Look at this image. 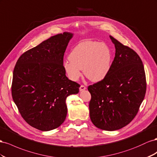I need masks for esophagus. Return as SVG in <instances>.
<instances>
[{
  "label": "esophagus",
  "mask_w": 157,
  "mask_h": 157,
  "mask_svg": "<svg viewBox=\"0 0 157 157\" xmlns=\"http://www.w3.org/2000/svg\"><path fill=\"white\" fill-rule=\"evenodd\" d=\"M86 87L85 86H83V85H82V86H80V87H79V91H84V90H86Z\"/></svg>",
  "instance_id": "obj_1"
}]
</instances>
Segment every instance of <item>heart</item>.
<instances>
[{
    "instance_id": "b5f03b06",
    "label": "heart",
    "mask_w": 157,
    "mask_h": 157,
    "mask_svg": "<svg viewBox=\"0 0 157 157\" xmlns=\"http://www.w3.org/2000/svg\"><path fill=\"white\" fill-rule=\"evenodd\" d=\"M113 55L106 44L86 41L71 51L69 60L64 62V69L69 79L76 82L82 77V69L86 77L94 82H100L111 68Z\"/></svg>"
}]
</instances>
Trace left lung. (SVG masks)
Here are the masks:
<instances>
[{
    "mask_svg": "<svg viewBox=\"0 0 157 157\" xmlns=\"http://www.w3.org/2000/svg\"><path fill=\"white\" fill-rule=\"evenodd\" d=\"M115 57L106 77L91 85L89 114L101 129L114 131L127 126L138 113L146 93V77L140 57L133 49L110 36Z\"/></svg>",
    "mask_w": 157,
    "mask_h": 157,
    "instance_id": "left-lung-1",
    "label": "left lung"
}]
</instances>
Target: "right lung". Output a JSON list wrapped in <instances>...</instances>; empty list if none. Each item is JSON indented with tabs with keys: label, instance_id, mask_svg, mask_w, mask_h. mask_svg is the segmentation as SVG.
<instances>
[{
	"label": "right lung",
	"instance_id": "obj_1",
	"mask_svg": "<svg viewBox=\"0 0 157 157\" xmlns=\"http://www.w3.org/2000/svg\"><path fill=\"white\" fill-rule=\"evenodd\" d=\"M73 34L51 37L20 56L13 71L12 98L25 122L41 131L59 127L67 114L66 99L79 84L66 75L63 59Z\"/></svg>",
	"mask_w": 157,
	"mask_h": 157
}]
</instances>
